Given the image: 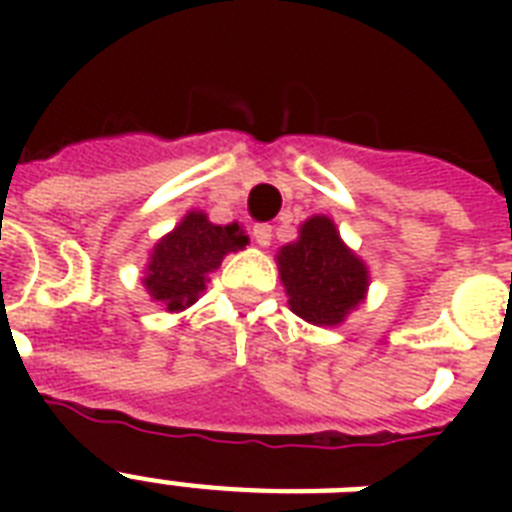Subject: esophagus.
Here are the masks:
<instances>
[{
  "label": "esophagus",
  "instance_id": "34e87169",
  "mask_svg": "<svg viewBox=\"0 0 512 512\" xmlns=\"http://www.w3.org/2000/svg\"><path fill=\"white\" fill-rule=\"evenodd\" d=\"M252 236H255L257 247H271V236H273V228L268 223H260L252 228Z\"/></svg>",
  "mask_w": 512,
  "mask_h": 512
}]
</instances>
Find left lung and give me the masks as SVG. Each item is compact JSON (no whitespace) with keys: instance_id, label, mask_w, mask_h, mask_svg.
I'll list each match as a JSON object with an SVG mask.
<instances>
[{"instance_id":"1","label":"left lung","mask_w":512,"mask_h":512,"mask_svg":"<svg viewBox=\"0 0 512 512\" xmlns=\"http://www.w3.org/2000/svg\"><path fill=\"white\" fill-rule=\"evenodd\" d=\"M279 276L289 308L316 327H337L366 295L369 271L345 244L335 223L313 215L300 225V239L279 249Z\"/></svg>"}]
</instances>
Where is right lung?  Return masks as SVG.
<instances>
[{"label": "right lung", "instance_id": "obj_1", "mask_svg": "<svg viewBox=\"0 0 512 512\" xmlns=\"http://www.w3.org/2000/svg\"><path fill=\"white\" fill-rule=\"evenodd\" d=\"M239 223L215 225L204 212H188L164 239L156 241L148 257V295L170 313L185 311L207 289V276L220 268L228 252L247 247Z\"/></svg>", "mask_w": 512, "mask_h": 512}]
</instances>
